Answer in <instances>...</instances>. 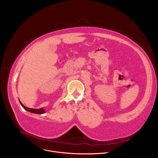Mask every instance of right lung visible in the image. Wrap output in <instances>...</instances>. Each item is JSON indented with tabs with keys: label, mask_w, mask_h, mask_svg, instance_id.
Here are the masks:
<instances>
[{
	"label": "right lung",
	"mask_w": 158,
	"mask_h": 158,
	"mask_svg": "<svg viewBox=\"0 0 158 158\" xmlns=\"http://www.w3.org/2000/svg\"><path fill=\"white\" fill-rule=\"evenodd\" d=\"M19 102H20V105L22 106V107H23L24 109H26V110H27L29 112H32V113H35V114H42L45 113V111H44L43 107L40 108V109H31V108H29V107H27L25 106H24L23 104H22V103L20 102V100H19Z\"/></svg>",
	"instance_id": "right-lung-1"
}]
</instances>
